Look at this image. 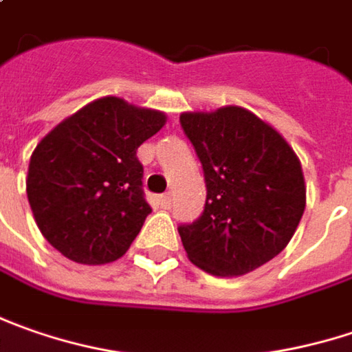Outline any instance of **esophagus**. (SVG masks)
Segmentation results:
<instances>
[{"instance_id":"obj_1","label":"esophagus","mask_w":352,"mask_h":352,"mask_svg":"<svg viewBox=\"0 0 352 352\" xmlns=\"http://www.w3.org/2000/svg\"><path fill=\"white\" fill-rule=\"evenodd\" d=\"M160 205L161 208H171V205H173V197H171L169 192H167V195H161Z\"/></svg>"}]
</instances>
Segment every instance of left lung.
<instances>
[{"instance_id":"obj_1","label":"left lung","mask_w":352,"mask_h":352,"mask_svg":"<svg viewBox=\"0 0 352 352\" xmlns=\"http://www.w3.org/2000/svg\"><path fill=\"white\" fill-rule=\"evenodd\" d=\"M205 171L206 203L179 226L192 264L210 276L248 274L289 244L305 210L301 161L278 130L246 108L183 112Z\"/></svg>"}]
</instances>
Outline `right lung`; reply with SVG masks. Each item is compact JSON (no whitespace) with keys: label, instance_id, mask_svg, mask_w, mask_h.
Segmentation results:
<instances>
[{"label":"right lung","instance_id":"add662e5","mask_svg":"<svg viewBox=\"0 0 352 352\" xmlns=\"http://www.w3.org/2000/svg\"><path fill=\"white\" fill-rule=\"evenodd\" d=\"M165 122L160 110L104 96L38 142L29 161L27 199L53 248L86 266L110 264L128 252L151 212L135 151Z\"/></svg>","mask_w":352,"mask_h":352}]
</instances>
